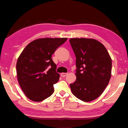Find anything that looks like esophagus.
<instances>
[{
	"instance_id": "obj_1",
	"label": "esophagus",
	"mask_w": 128,
	"mask_h": 128,
	"mask_svg": "<svg viewBox=\"0 0 128 128\" xmlns=\"http://www.w3.org/2000/svg\"><path fill=\"white\" fill-rule=\"evenodd\" d=\"M67 75V73H62L61 74H60V76H61V77H65Z\"/></svg>"
}]
</instances>
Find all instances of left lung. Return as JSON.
Segmentation results:
<instances>
[{"label": "left lung", "instance_id": "8db88e82", "mask_svg": "<svg viewBox=\"0 0 128 128\" xmlns=\"http://www.w3.org/2000/svg\"><path fill=\"white\" fill-rule=\"evenodd\" d=\"M76 64V80L70 84L73 94L85 102L100 96L111 77L112 60L104 46L92 38H71Z\"/></svg>", "mask_w": 128, "mask_h": 128}]
</instances>
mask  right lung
Returning <instances> with one entry per match:
<instances>
[{
    "instance_id": "obj_1",
    "label": "right lung",
    "mask_w": 128,
    "mask_h": 128,
    "mask_svg": "<svg viewBox=\"0 0 128 128\" xmlns=\"http://www.w3.org/2000/svg\"><path fill=\"white\" fill-rule=\"evenodd\" d=\"M66 38H44L29 43L19 56L16 63L17 80L21 89L31 100L41 102L54 92V84L60 75L52 55Z\"/></svg>"
}]
</instances>
